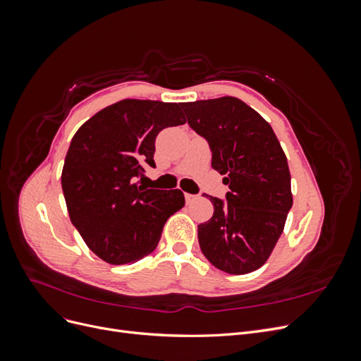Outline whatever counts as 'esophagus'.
I'll list each match as a JSON object with an SVG mask.
<instances>
[{
	"instance_id": "obj_1",
	"label": "esophagus",
	"mask_w": 361,
	"mask_h": 361,
	"mask_svg": "<svg viewBox=\"0 0 361 361\" xmlns=\"http://www.w3.org/2000/svg\"><path fill=\"white\" fill-rule=\"evenodd\" d=\"M197 199V195L195 194H185V200H187V204H191V203H194V200Z\"/></svg>"
}]
</instances>
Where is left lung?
Instances as JSON below:
<instances>
[{
  "instance_id": "obj_1",
  "label": "left lung",
  "mask_w": 361,
  "mask_h": 361,
  "mask_svg": "<svg viewBox=\"0 0 361 361\" xmlns=\"http://www.w3.org/2000/svg\"><path fill=\"white\" fill-rule=\"evenodd\" d=\"M188 125L212 150L211 166L228 185L214 215L199 224L206 259L228 274H248L265 264L292 207L288 158L267 120L238 97L183 102Z\"/></svg>"
}]
</instances>
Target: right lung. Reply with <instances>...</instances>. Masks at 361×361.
I'll return each instance as SVG.
<instances>
[{
  "mask_svg": "<svg viewBox=\"0 0 361 361\" xmlns=\"http://www.w3.org/2000/svg\"><path fill=\"white\" fill-rule=\"evenodd\" d=\"M187 122L173 102L123 99L87 120L73 135L61 171L72 224L93 253L130 265L154 251L167 218L185 204L180 190H147L159 130Z\"/></svg>",
  "mask_w": 361,
  "mask_h": 361,
  "instance_id": "add662e5",
  "label": "right lung"
}]
</instances>
